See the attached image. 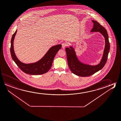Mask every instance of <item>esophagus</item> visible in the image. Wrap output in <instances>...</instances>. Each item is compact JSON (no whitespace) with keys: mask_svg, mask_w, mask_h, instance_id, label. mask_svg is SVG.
I'll return each instance as SVG.
<instances>
[{"mask_svg":"<svg viewBox=\"0 0 121 121\" xmlns=\"http://www.w3.org/2000/svg\"><path fill=\"white\" fill-rule=\"evenodd\" d=\"M62 48L63 49H64L66 47L67 45V43H65V42H64V43H62Z\"/></svg>","mask_w":121,"mask_h":121,"instance_id":"1","label":"esophagus"}]
</instances>
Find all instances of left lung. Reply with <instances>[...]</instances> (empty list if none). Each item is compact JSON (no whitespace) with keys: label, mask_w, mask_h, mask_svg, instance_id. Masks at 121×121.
<instances>
[{"label":"left lung","mask_w":121,"mask_h":121,"mask_svg":"<svg viewBox=\"0 0 121 121\" xmlns=\"http://www.w3.org/2000/svg\"><path fill=\"white\" fill-rule=\"evenodd\" d=\"M94 23V27L91 32H99L104 36L105 40V47L104 54L101 61L96 65H91L85 64L78 59L74 49L70 47L66 48L67 59L69 69L73 74L79 76H90L102 69L106 63L108 59V53L110 49V44L108 40V35L106 29L96 21L92 20Z\"/></svg>","instance_id":"1"}]
</instances>
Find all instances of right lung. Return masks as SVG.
Wrapping results in <instances>:
<instances>
[{"label": "right lung", "instance_id": "1", "mask_svg": "<svg viewBox=\"0 0 121 121\" xmlns=\"http://www.w3.org/2000/svg\"><path fill=\"white\" fill-rule=\"evenodd\" d=\"M17 30L13 35L11 41L10 52L12 58L20 69L25 73L32 75H40L48 72L51 68L52 62L57 52L62 47L61 44L54 46L51 47L44 56L39 61L34 63L25 64L17 59L15 54L13 48V41Z\"/></svg>", "mask_w": 121, "mask_h": 121}]
</instances>
